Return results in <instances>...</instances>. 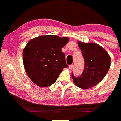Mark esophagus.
Segmentation results:
<instances>
[{"label": "esophagus", "mask_w": 121, "mask_h": 121, "mask_svg": "<svg viewBox=\"0 0 121 121\" xmlns=\"http://www.w3.org/2000/svg\"><path fill=\"white\" fill-rule=\"evenodd\" d=\"M68 67H69V68H70V69H72L73 67V64H71V65H70L68 66Z\"/></svg>", "instance_id": "obj_1"}]
</instances>
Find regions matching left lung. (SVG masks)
<instances>
[{"label":"left lung","mask_w":121,"mask_h":121,"mask_svg":"<svg viewBox=\"0 0 121 121\" xmlns=\"http://www.w3.org/2000/svg\"><path fill=\"white\" fill-rule=\"evenodd\" d=\"M78 43L84 58L85 67L81 76L75 77L72 74L71 76L77 86L87 89L103 79L110 67L111 59L107 52L96 43L81 42Z\"/></svg>","instance_id":"left-lung-1"}]
</instances>
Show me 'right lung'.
<instances>
[{"label":"right lung","mask_w":121,"mask_h":121,"mask_svg":"<svg viewBox=\"0 0 121 121\" xmlns=\"http://www.w3.org/2000/svg\"><path fill=\"white\" fill-rule=\"evenodd\" d=\"M68 37L55 35L37 37L28 42L23 50V62L27 75L39 86L53 84L63 68L68 67L62 48Z\"/></svg>","instance_id":"obj_1"}]
</instances>
